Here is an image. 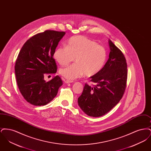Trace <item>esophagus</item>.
<instances>
[{"label":"esophagus","mask_w":151,"mask_h":151,"mask_svg":"<svg viewBox=\"0 0 151 151\" xmlns=\"http://www.w3.org/2000/svg\"><path fill=\"white\" fill-rule=\"evenodd\" d=\"M63 81L65 83H73V81L72 80H65V79H63Z\"/></svg>","instance_id":"34e87169"}]
</instances>
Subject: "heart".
I'll return each mask as SVG.
<instances>
[{"label": "heart", "mask_w": 151, "mask_h": 151, "mask_svg": "<svg viewBox=\"0 0 151 151\" xmlns=\"http://www.w3.org/2000/svg\"><path fill=\"white\" fill-rule=\"evenodd\" d=\"M106 49L96 41L84 36L72 37L66 46L55 49L53 57L58 63L64 66L74 59L75 63L59 70L60 74L65 78L73 80L84 74L87 77L100 72L107 60Z\"/></svg>", "instance_id": "b5f03b06"}]
</instances>
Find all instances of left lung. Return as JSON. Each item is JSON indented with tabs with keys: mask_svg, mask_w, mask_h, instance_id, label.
Instances as JSON below:
<instances>
[{
	"mask_svg": "<svg viewBox=\"0 0 151 151\" xmlns=\"http://www.w3.org/2000/svg\"><path fill=\"white\" fill-rule=\"evenodd\" d=\"M110 52L107 62L100 72L91 76L78 98L80 108L88 115L99 117L105 115L119 102L124 94L127 80V65L124 54L109 40Z\"/></svg>",
	"mask_w": 151,
	"mask_h": 151,
	"instance_id": "left-lung-1",
	"label": "left lung"
}]
</instances>
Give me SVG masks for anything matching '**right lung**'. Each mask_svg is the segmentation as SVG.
<instances>
[{
  "label": "right lung",
  "instance_id": "1",
  "mask_svg": "<svg viewBox=\"0 0 151 151\" xmlns=\"http://www.w3.org/2000/svg\"><path fill=\"white\" fill-rule=\"evenodd\" d=\"M65 32L47 30L30 38L16 59L14 71L17 86L25 100L35 106H43L57 96L63 85L59 76L46 82L45 74L57 72L53 53Z\"/></svg>",
  "mask_w": 151,
  "mask_h": 151
}]
</instances>
